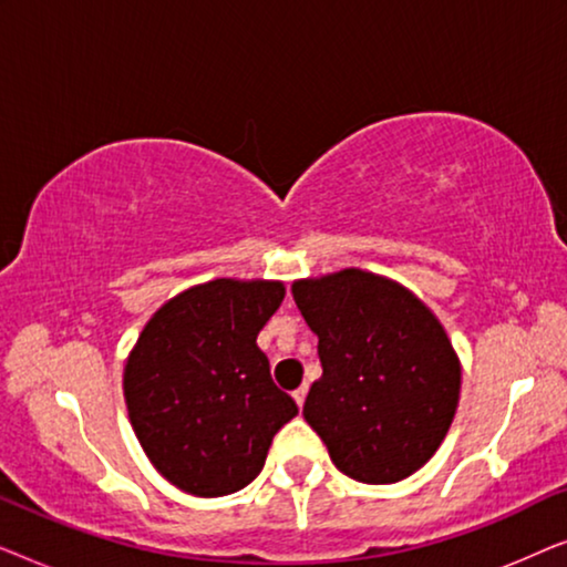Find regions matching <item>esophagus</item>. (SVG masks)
Segmentation results:
<instances>
[{"mask_svg":"<svg viewBox=\"0 0 567 567\" xmlns=\"http://www.w3.org/2000/svg\"><path fill=\"white\" fill-rule=\"evenodd\" d=\"M293 400H297L299 408H305V400H307V386H299L297 392H293Z\"/></svg>","mask_w":567,"mask_h":567,"instance_id":"obj_1","label":"esophagus"}]
</instances>
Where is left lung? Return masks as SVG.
I'll return each mask as SVG.
<instances>
[{
    "mask_svg": "<svg viewBox=\"0 0 567 567\" xmlns=\"http://www.w3.org/2000/svg\"><path fill=\"white\" fill-rule=\"evenodd\" d=\"M320 343L305 421L343 475L400 483L436 454L454 421L462 363L439 317L405 286L343 268L291 286Z\"/></svg>",
    "mask_w": 567,
    "mask_h": 567,
    "instance_id": "8db88e82",
    "label": "left lung"
}]
</instances>
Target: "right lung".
<instances>
[{"instance_id": "right-lung-1", "label": "right lung", "mask_w": 567, "mask_h": 567, "mask_svg": "<svg viewBox=\"0 0 567 567\" xmlns=\"http://www.w3.org/2000/svg\"><path fill=\"white\" fill-rule=\"evenodd\" d=\"M281 281H214L165 301L144 324L123 369L128 421L167 483L198 498L250 485L270 441L299 413L270 379L258 332Z\"/></svg>"}]
</instances>
